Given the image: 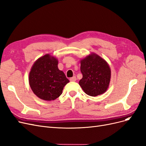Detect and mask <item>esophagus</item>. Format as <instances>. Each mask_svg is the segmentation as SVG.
<instances>
[{
	"label": "esophagus",
	"mask_w": 146,
	"mask_h": 146,
	"mask_svg": "<svg viewBox=\"0 0 146 146\" xmlns=\"http://www.w3.org/2000/svg\"><path fill=\"white\" fill-rule=\"evenodd\" d=\"M76 76H73V77H72V78H71L70 79V81H72V82H74V81H76Z\"/></svg>",
	"instance_id": "obj_1"
}]
</instances>
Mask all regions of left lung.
<instances>
[{"label": "left lung", "instance_id": "1", "mask_svg": "<svg viewBox=\"0 0 146 146\" xmlns=\"http://www.w3.org/2000/svg\"><path fill=\"white\" fill-rule=\"evenodd\" d=\"M82 78L79 84L84 92L91 96L104 93L109 87L111 71L106 61L95 54L81 61Z\"/></svg>", "mask_w": 146, "mask_h": 146}]
</instances>
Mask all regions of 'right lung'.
<instances>
[{"label":"right lung","mask_w":146,"mask_h":146,"mask_svg":"<svg viewBox=\"0 0 146 146\" xmlns=\"http://www.w3.org/2000/svg\"><path fill=\"white\" fill-rule=\"evenodd\" d=\"M58 64L55 58L46 54L37 59L31 69L30 87L42 100H54L60 96L64 87L69 82L64 73L58 69Z\"/></svg>","instance_id":"1"}]
</instances>
